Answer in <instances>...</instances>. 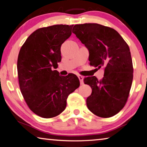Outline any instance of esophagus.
I'll return each instance as SVG.
<instances>
[{
    "mask_svg": "<svg viewBox=\"0 0 147 147\" xmlns=\"http://www.w3.org/2000/svg\"><path fill=\"white\" fill-rule=\"evenodd\" d=\"M78 77L80 80V84L81 85L84 84V76H82L81 75H78Z\"/></svg>",
    "mask_w": 147,
    "mask_h": 147,
    "instance_id": "34e87169",
    "label": "esophagus"
}]
</instances>
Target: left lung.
<instances>
[{
	"instance_id": "1",
	"label": "left lung",
	"mask_w": 147,
	"mask_h": 147,
	"mask_svg": "<svg viewBox=\"0 0 147 147\" xmlns=\"http://www.w3.org/2000/svg\"><path fill=\"white\" fill-rule=\"evenodd\" d=\"M73 33L89 50L90 65L104 67L101 80L95 76L84 79L92 89L88 109L101 118L116 115L127 102L133 80L129 46L115 29L98 24H76Z\"/></svg>"
}]
</instances>
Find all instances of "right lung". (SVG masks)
<instances>
[{
  "mask_svg": "<svg viewBox=\"0 0 147 147\" xmlns=\"http://www.w3.org/2000/svg\"><path fill=\"white\" fill-rule=\"evenodd\" d=\"M73 25H54L38 29L21 47L17 60L20 89L29 108L44 118L65 110L67 98L80 86L75 74L59 75L60 47L72 34Z\"/></svg>",
  "mask_w": 147,
  "mask_h": 147,
  "instance_id": "1",
  "label": "right lung"
}]
</instances>
